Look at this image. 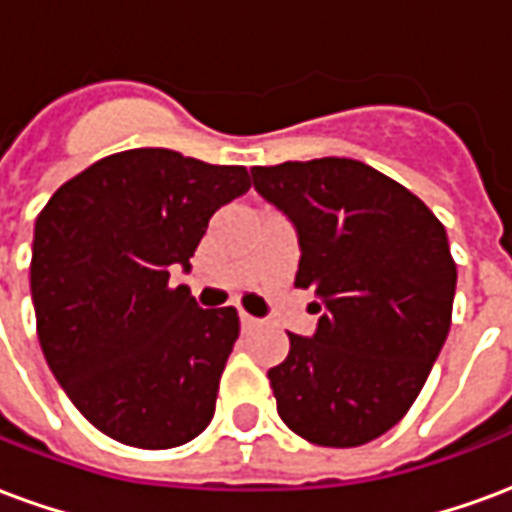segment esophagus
Listing matches in <instances>:
<instances>
[{
  "label": "esophagus",
  "instance_id": "obj_1",
  "mask_svg": "<svg viewBox=\"0 0 512 512\" xmlns=\"http://www.w3.org/2000/svg\"><path fill=\"white\" fill-rule=\"evenodd\" d=\"M238 321H241V329H244V332H249V329H255L257 326V318L246 315V312H241V315H238Z\"/></svg>",
  "mask_w": 512,
  "mask_h": 512
}]
</instances>
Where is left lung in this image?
Here are the masks:
<instances>
[{"label": "left lung", "mask_w": 512, "mask_h": 512, "mask_svg": "<svg viewBox=\"0 0 512 512\" xmlns=\"http://www.w3.org/2000/svg\"><path fill=\"white\" fill-rule=\"evenodd\" d=\"M299 235L296 288L321 304L268 370L282 422L321 447H359L406 417L447 340L455 260L417 194L354 158L252 167Z\"/></svg>", "instance_id": "8db88e82"}]
</instances>
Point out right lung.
<instances>
[{
  "mask_svg": "<svg viewBox=\"0 0 512 512\" xmlns=\"http://www.w3.org/2000/svg\"><path fill=\"white\" fill-rule=\"evenodd\" d=\"M249 186L246 167L136 147L95 161L40 211L29 266L40 348L109 439L169 450L213 419L238 312L200 310L169 268L189 271L208 219Z\"/></svg>",
  "mask_w": 512,
  "mask_h": 512,
  "instance_id": "right-lung-1",
  "label": "right lung"
}]
</instances>
